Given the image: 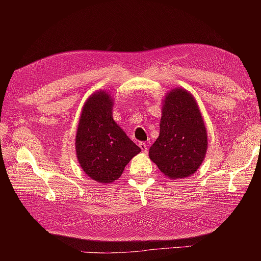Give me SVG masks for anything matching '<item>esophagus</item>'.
I'll list each match as a JSON object with an SVG mask.
<instances>
[{
  "label": "esophagus",
  "instance_id": "obj_1",
  "mask_svg": "<svg viewBox=\"0 0 261 261\" xmlns=\"http://www.w3.org/2000/svg\"><path fill=\"white\" fill-rule=\"evenodd\" d=\"M139 147H140V149H141V150H143V152H144V153H146V152L148 151L147 144L143 143V141H141V143H139Z\"/></svg>",
  "mask_w": 261,
  "mask_h": 261
}]
</instances>
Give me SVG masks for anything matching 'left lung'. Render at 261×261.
<instances>
[{
    "label": "left lung",
    "mask_w": 261,
    "mask_h": 261,
    "mask_svg": "<svg viewBox=\"0 0 261 261\" xmlns=\"http://www.w3.org/2000/svg\"><path fill=\"white\" fill-rule=\"evenodd\" d=\"M160 134L149 149V158L165 176L184 178L199 169L207 152L208 138L198 105L183 88L164 98Z\"/></svg>",
    "instance_id": "1"
}]
</instances>
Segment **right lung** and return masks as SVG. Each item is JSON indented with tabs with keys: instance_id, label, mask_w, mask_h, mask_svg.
Segmentation results:
<instances>
[{
	"instance_id": "right-lung-1",
	"label": "right lung",
	"mask_w": 261,
	"mask_h": 261,
	"mask_svg": "<svg viewBox=\"0 0 261 261\" xmlns=\"http://www.w3.org/2000/svg\"><path fill=\"white\" fill-rule=\"evenodd\" d=\"M113 99L97 91L84 105L76 134V154L82 169L98 183H112L141 149L112 117Z\"/></svg>"
}]
</instances>
